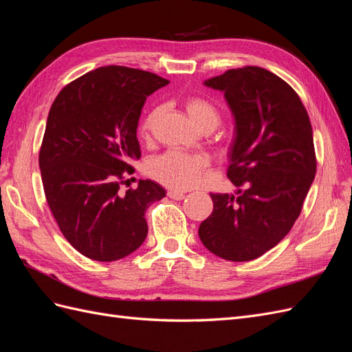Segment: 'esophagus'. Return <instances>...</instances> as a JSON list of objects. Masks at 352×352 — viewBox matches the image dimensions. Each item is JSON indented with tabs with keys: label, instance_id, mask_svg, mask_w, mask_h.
<instances>
[{
	"label": "esophagus",
	"instance_id": "1",
	"mask_svg": "<svg viewBox=\"0 0 352 352\" xmlns=\"http://www.w3.org/2000/svg\"><path fill=\"white\" fill-rule=\"evenodd\" d=\"M167 197L175 199V201H180V199L185 198V192H182V190H175V189H173V190H168Z\"/></svg>",
	"mask_w": 352,
	"mask_h": 352
}]
</instances>
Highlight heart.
I'll return each mask as SVG.
<instances>
[{
    "instance_id": "heart-1",
    "label": "heart",
    "mask_w": 352,
    "mask_h": 352,
    "mask_svg": "<svg viewBox=\"0 0 352 352\" xmlns=\"http://www.w3.org/2000/svg\"><path fill=\"white\" fill-rule=\"evenodd\" d=\"M186 111L199 129H216L220 123V111L210 101L194 97L186 101ZM160 116V109L148 113L140 127L144 140H148ZM208 166V160L199 154H186L180 151H166L154 157L146 166L148 175L170 188L186 189L199 182L201 175Z\"/></svg>"
}]
</instances>
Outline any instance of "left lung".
Segmentation results:
<instances>
[{
    "mask_svg": "<svg viewBox=\"0 0 352 352\" xmlns=\"http://www.w3.org/2000/svg\"><path fill=\"white\" fill-rule=\"evenodd\" d=\"M235 120L228 177L238 197L210 194L201 223L204 247L229 261H250L276 247L294 226L316 176L313 127L298 94L274 73L247 66L207 79Z\"/></svg>",
    "mask_w": 352,
    "mask_h": 352,
    "instance_id": "obj_1",
    "label": "left lung"
}]
</instances>
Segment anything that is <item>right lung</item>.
<instances>
[{"label":"right lung","mask_w":352,"mask_h":352,"mask_svg":"<svg viewBox=\"0 0 352 352\" xmlns=\"http://www.w3.org/2000/svg\"><path fill=\"white\" fill-rule=\"evenodd\" d=\"M167 79L124 66L95 69L63 88L51 105L39 151L50 210L74 250L116 261L146 238L145 211L166 189L140 179L122 190L141 158L136 138L142 107Z\"/></svg>","instance_id":"add662e5"}]
</instances>
